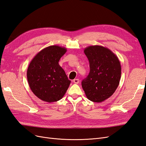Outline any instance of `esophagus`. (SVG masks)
<instances>
[{
  "mask_svg": "<svg viewBox=\"0 0 146 146\" xmlns=\"http://www.w3.org/2000/svg\"><path fill=\"white\" fill-rule=\"evenodd\" d=\"M73 82H74V83L78 84V83H79V80H78V78H76V79H74V80H73Z\"/></svg>",
  "mask_w": 146,
  "mask_h": 146,
  "instance_id": "1",
  "label": "esophagus"
}]
</instances>
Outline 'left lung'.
<instances>
[{
    "instance_id": "8db88e82",
    "label": "left lung",
    "mask_w": 146,
    "mask_h": 146,
    "mask_svg": "<svg viewBox=\"0 0 146 146\" xmlns=\"http://www.w3.org/2000/svg\"><path fill=\"white\" fill-rule=\"evenodd\" d=\"M84 53L89 60L90 72L82 81V88L90 100L102 102L111 97L119 86L120 61L111 50L104 46H88Z\"/></svg>"
}]
</instances>
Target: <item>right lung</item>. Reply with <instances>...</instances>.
<instances>
[{
	"mask_svg": "<svg viewBox=\"0 0 146 146\" xmlns=\"http://www.w3.org/2000/svg\"><path fill=\"white\" fill-rule=\"evenodd\" d=\"M66 48L54 45L43 48L30 61L27 72L29 86L38 98L46 102H54L63 98L69 80L59 61Z\"/></svg>",
	"mask_w": 146,
	"mask_h": 146,
	"instance_id": "1",
	"label": "right lung"
}]
</instances>
